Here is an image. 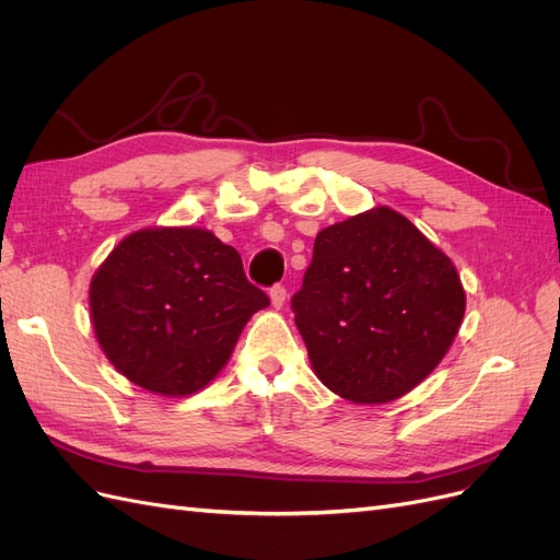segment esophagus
Wrapping results in <instances>:
<instances>
[{"label":"esophagus","mask_w":560,"mask_h":560,"mask_svg":"<svg viewBox=\"0 0 560 560\" xmlns=\"http://www.w3.org/2000/svg\"><path fill=\"white\" fill-rule=\"evenodd\" d=\"M284 301H287V290H284V287L282 284L270 287V303H273V308H282Z\"/></svg>","instance_id":"esophagus-1"}]
</instances>
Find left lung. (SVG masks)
Returning a JSON list of instances; mask_svg holds the SVG:
<instances>
[{"mask_svg":"<svg viewBox=\"0 0 560 560\" xmlns=\"http://www.w3.org/2000/svg\"><path fill=\"white\" fill-rule=\"evenodd\" d=\"M292 308L315 376L354 404H385L444 360L465 290L446 254L381 206L317 233Z\"/></svg>","mask_w":560,"mask_h":560,"instance_id":"8db88e82","label":"left lung"}]
</instances>
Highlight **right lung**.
Masks as SVG:
<instances>
[{"label":"right lung","instance_id":"1","mask_svg":"<svg viewBox=\"0 0 560 560\" xmlns=\"http://www.w3.org/2000/svg\"><path fill=\"white\" fill-rule=\"evenodd\" d=\"M89 303L97 343L118 374L149 393L186 397L224 369L247 319L270 301L212 231L156 226L109 252Z\"/></svg>","mask_w":560,"mask_h":560}]
</instances>
